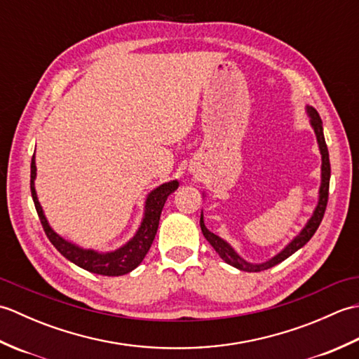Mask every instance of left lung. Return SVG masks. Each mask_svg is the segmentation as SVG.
<instances>
[{"mask_svg": "<svg viewBox=\"0 0 359 359\" xmlns=\"http://www.w3.org/2000/svg\"><path fill=\"white\" fill-rule=\"evenodd\" d=\"M307 112L310 116V123L311 128L315 129V134H316V140L319 144V151H321V156H323V166H321V188H319V201H318V207L313 211V216L310 217V220L307 222V225L302 228V231L296 236V238L288 243V245L278 253L274 257H271L270 261H266L264 264H250L247 261H243V259L236 253V251L228 245V243L220 239L219 236H216L215 233H211L207 226L203 224V216H201V228H202V233L205 236V239H207L211 247L216 250V253L224 259L226 264H230L236 269H239L242 271H262L266 269H271V266L278 265L279 262L285 261L287 257L292 256L293 253H296L297 250L302 248L306 243L311 239V236H313L318 230L319 224H321V220L324 217V212L327 208V201H329V185H330V158H329V149H327V144H325V139H324V131H323V120L319 117V114L315 108H311V106H307Z\"/></svg>", "mask_w": 359, "mask_h": 359, "instance_id": "left-lung-1", "label": "left lung"}]
</instances>
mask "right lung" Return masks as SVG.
Returning a JSON list of instances; mask_svg holds the SVG:
<instances>
[{
    "label": "right lung",
    "mask_w": 359,
    "mask_h": 359,
    "mask_svg": "<svg viewBox=\"0 0 359 359\" xmlns=\"http://www.w3.org/2000/svg\"><path fill=\"white\" fill-rule=\"evenodd\" d=\"M35 175L36 166L34 154L32 163H30V191H32L35 210L38 212V217H40L43 230L46 236H48V239L52 242V245L75 265H79L81 269H85L90 273L103 274V276H121V274L133 271L135 266L140 265L143 257L147 256L148 250L152 245V241L156 238L160 215H162L163 205L168 199V196L174 193L179 187V182L172 180L157 187L154 191H151L147 197V202H144V216L142 220V225L139 230H137L134 238L129 241L126 245L116 251H111V253H98V251L94 250L80 248L75 245V243L67 242L62 236H58L52 230L43 215L41 205L36 199L34 185Z\"/></svg>",
    "instance_id": "1"
}]
</instances>
